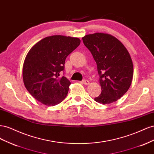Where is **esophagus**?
Wrapping results in <instances>:
<instances>
[{"label": "esophagus", "mask_w": 154, "mask_h": 154, "mask_svg": "<svg viewBox=\"0 0 154 154\" xmlns=\"http://www.w3.org/2000/svg\"><path fill=\"white\" fill-rule=\"evenodd\" d=\"M82 83H83V84H85V85L89 84V82H88V80H82Z\"/></svg>", "instance_id": "34e87169"}]
</instances>
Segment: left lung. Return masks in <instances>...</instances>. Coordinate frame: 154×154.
Wrapping results in <instances>:
<instances>
[{"label": "left lung", "instance_id": "8db88e82", "mask_svg": "<svg viewBox=\"0 0 154 154\" xmlns=\"http://www.w3.org/2000/svg\"><path fill=\"white\" fill-rule=\"evenodd\" d=\"M97 64L101 93L94 100L109 104L122 97L131 85L134 68L131 57L121 42L109 34L96 32L82 38Z\"/></svg>", "mask_w": 154, "mask_h": 154}]
</instances>
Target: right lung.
Masks as SVG:
<instances>
[{"instance_id": "right-lung-1", "label": "right lung", "mask_w": 154, "mask_h": 154, "mask_svg": "<svg viewBox=\"0 0 154 154\" xmlns=\"http://www.w3.org/2000/svg\"><path fill=\"white\" fill-rule=\"evenodd\" d=\"M80 40L54 35L39 41L27 53L23 66L26 89L36 100L54 106L66 98L71 82L60 72L64 71L68 55L78 47Z\"/></svg>"}]
</instances>
